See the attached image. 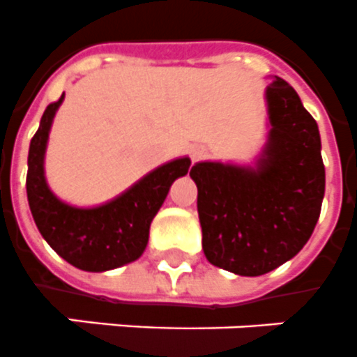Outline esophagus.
<instances>
[{
	"instance_id": "esophagus-1",
	"label": "esophagus",
	"mask_w": 357,
	"mask_h": 357,
	"mask_svg": "<svg viewBox=\"0 0 357 357\" xmlns=\"http://www.w3.org/2000/svg\"><path fill=\"white\" fill-rule=\"evenodd\" d=\"M204 153H205V149L204 146H198V144L190 149V158H192V161H198L199 158H204Z\"/></svg>"
}]
</instances>
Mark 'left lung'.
Listing matches in <instances>:
<instances>
[{"label":"left lung","mask_w":357,"mask_h":357,"mask_svg":"<svg viewBox=\"0 0 357 357\" xmlns=\"http://www.w3.org/2000/svg\"><path fill=\"white\" fill-rule=\"evenodd\" d=\"M266 104L268 141L253 165L202 161L190 169L205 257L242 277L294 259L314 233L324 196L315 119L280 77L266 88Z\"/></svg>","instance_id":"8db88e82"}]
</instances>
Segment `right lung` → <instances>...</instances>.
<instances>
[{"label": "right lung", "mask_w": 357, "mask_h": 357, "mask_svg": "<svg viewBox=\"0 0 357 357\" xmlns=\"http://www.w3.org/2000/svg\"><path fill=\"white\" fill-rule=\"evenodd\" d=\"M62 100L63 95L45 108L29 146L27 199L34 224L43 240L75 268L93 273L121 268L143 255L153 216L174 181L188 172L190 159L178 158L161 165L97 207L66 204L49 188L43 169L51 124Z\"/></svg>", "instance_id": "obj_1"}]
</instances>
